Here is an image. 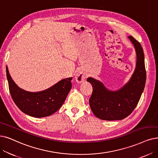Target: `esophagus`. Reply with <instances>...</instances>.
I'll return each mask as SVG.
<instances>
[{
	"label": "esophagus",
	"mask_w": 158,
	"mask_h": 158,
	"mask_svg": "<svg viewBox=\"0 0 158 158\" xmlns=\"http://www.w3.org/2000/svg\"><path fill=\"white\" fill-rule=\"evenodd\" d=\"M85 78H86L85 75L82 73L78 72L77 74H76L75 79H76V80H77L78 83L82 82V81H84Z\"/></svg>",
	"instance_id": "esophagus-1"
}]
</instances>
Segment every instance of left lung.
Returning <instances> with one entry per match:
<instances>
[{
  "instance_id": "left-lung-1",
  "label": "left lung",
  "mask_w": 158,
  "mask_h": 158,
  "mask_svg": "<svg viewBox=\"0 0 158 158\" xmlns=\"http://www.w3.org/2000/svg\"><path fill=\"white\" fill-rule=\"evenodd\" d=\"M128 38L134 45L137 63L135 71L127 84L117 91H111L97 80H87L93 87L89 100L91 109L94 115L102 120L114 121L128 117L135 108L144 90L147 74L143 50L140 43L131 35Z\"/></svg>"
}]
</instances>
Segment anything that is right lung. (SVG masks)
I'll return each instance as SVG.
<instances>
[{
  "label": "right lung",
  "mask_w": 158,
  "mask_h": 158,
  "mask_svg": "<svg viewBox=\"0 0 158 158\" xmlns=\"http://www.w3.org/2000/svg\"><path fill=\"white\" fill-rule=\"evenodd\" d=\"M9 90L15 104L23 113L41 118L47 117L58 111L64 104L71 89L73 78H65L48 89L41 92L31 93L19 87L12 80L6 67Z\"/></svg>",
  "instance_id": "right-lung-1"
}]
</instances>
